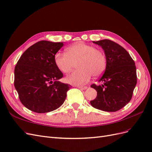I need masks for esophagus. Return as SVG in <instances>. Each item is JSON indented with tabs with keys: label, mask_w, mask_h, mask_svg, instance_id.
Returning a JSON list of instances; mask_svg holds the SVG:
<instances>
[{
	"label": "esophagus",
	"mask_w": 152,
	"mask_h": 152,
	"mask_svg": "<svg viewBox=\"0 0 152 152\" xmlns=\"http://www.w3.org/2000/svg\"><path fill=\"white\" fill-rule=\"evenodd\" d=\"M77 87L79 89H80V90H85V89H87V86H78Z\"/></svg>",
	"instance_id": "1"
}]
</instances>
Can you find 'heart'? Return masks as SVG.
I'll use <instances>...</instances> for the list:
<instances>
[{
    "mask_svg": "<svg viewBox=\"0 0 152 152\" xmlns=\"http://www.w3.org/2000/svg\"><path fill=\"white\" fill-rule=\"evenodd\" d=\"M54 62L56 68L63 73L70 72L77 63L78 70L65 79L68 83L75 86L86 84L92 75H101L107 65V57L103 51L82 42L68 48L66 54L56 53L54 56Z\"/></svg>",
    "mask_w": 152,
    "mask_h": 152,
    "instance_id": "obj_1",
    "label": "heart"
}]
</instances>
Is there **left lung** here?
I'll list each match as a JSON object with an SVG mask.
<instances>
[{
	"mask_svg": "<svg viewBox=\"0 0 152 152\" xmlns=\"http://www.w3.org/2000/svg\"><path fill=\"white\" fill-rule=\"evenodd\" d=\"M93 42L103 49L107 65L99 80L101 84L91 86L97 91V96L91 101V104L105 112L118 111L132 97L137 83L135 63L125 49L112 40L104 39Z\"/></svg>",
	"mask_w": 152,
	"mask_h": 152,
	"instance_id": "left-lung-1",
	"label": "left lung"
}]
</instances>
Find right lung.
Returning a JSON list of instances; mask_svg holds the SVG:
<instances>
[{"label":"right lung","instance_id":"obj_1","mask_svg":"<svg viewBox=\"0 0 152 152\" xmlns=\"http://www.w3.org/2000/svg\"><path fill=\"white\" fill-rule=\"evenodd\" d=\"M63 45L39 41L27 49L16 63L14 84L21 103L32 112H51L65 102L72 86L58 81L63 75L54 62Z\"/></svg>","mask_w":152,"mask_h":152}]
</instances>
